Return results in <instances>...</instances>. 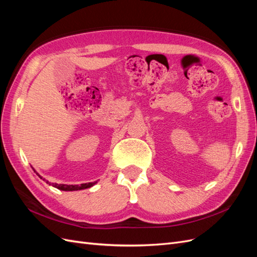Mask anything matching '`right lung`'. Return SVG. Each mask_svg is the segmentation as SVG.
Instances as JSON below:
<instances>
[{"label":"right lung","mask_w":257,"mask_h":257,"mask_svg":"<svg viewBox=\"0 0 257 257\" xmlns=\"http://www.w3.org/2000/svg\"><path fill=\"white\" fill-rule=\"evenodd\" d=\"M38 175V174H37ZM40 176V175H38ZM41 177V176H40ZM41 179H43L41 177ZM43 180H45V179H43ZM46 181V180H45ZM48 184H51L49 181H46ZM96 182H89V183H82L80 185H67V184H58V183H52V186H54V188H57L61 191H78V190H83V189H88V188H91V186L94 185Z\"/></svg>","instance_id":"1"}]
</instances>
